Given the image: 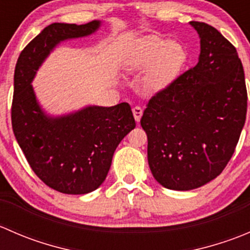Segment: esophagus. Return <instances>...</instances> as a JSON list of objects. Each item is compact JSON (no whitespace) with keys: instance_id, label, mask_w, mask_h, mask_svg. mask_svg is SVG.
<instances>
[{"instance_id":"esophagus-1","label":"esophagus","mask_w":250,"mask_h":250,"mask_svg":"<svg viewBox=\"0 0 250 250\" xmlns=\"http://www.w3.org/2000/svg\"><path fill=\"white\" fill-rule=\"evenodd\" d=\"M133 115H134V118L137 122H139L141 116H143V109L140 106H134L133 107Z\"/></svg>"}]
</instances>
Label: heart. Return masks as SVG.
Masks as SVG:
<instances>
[{
  "label": "heart",
  "instance_id": "b5f03b06",
  "mask_svg": "<svg viewBox=\"0 0 250 250\" xmlns=\"http://www.w3.org/2000/svg\"><path fill=\"white\" fill-rule=\"evenodd\" d=\"M183 60V50L178 44L158 37L141 40L134 52L125 60L128 71H139L150 67L143 80L146 92L162 88L174 76Z\"/></svg>",
  "mask_w": 250,
  "mask_h": 250
}]
</instances>
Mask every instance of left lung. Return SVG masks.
Returning a JSON list of instances; mask_svg holds the SVG:
<instances>
[{"instance_id": "8db88e82", "label": "left lung", "mask_w": 250, "mask_h": 250, "mask_svg": "<svg viewBox=\"0 0 250 250\" xmlns=\"http://www.w3.org/2000/svg\"><path fill=\"white\" fill-rule=\"evenodd\" d=\"M190 25L200 37L197 65L157 93L140 120L153 178L176 191L201 188L223 172L243 129L248 99L236 48L210 25Z\"/></svg>"}]
</instances>
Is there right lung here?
<instances>
[{"instance_id": "1", "label": "right lung", "mask_w": 250, "mask_h": 250, "mask_svg": "<svg viewBox=\"0 0 250 250\" xmlns=\"http://www.w3.org/2000/svg\"><path fill=\"white\" fill-rule=\"evenodd\" d=\"M100 20L83 25L53 22L19 55L14 71L12 127L30 167L46 185L67 195H85L106 179L118 144L135 128L128 103L87 105L52 115L32 85L44 60L62 42L95 34Z\"/></svg>"}]
</instances>
